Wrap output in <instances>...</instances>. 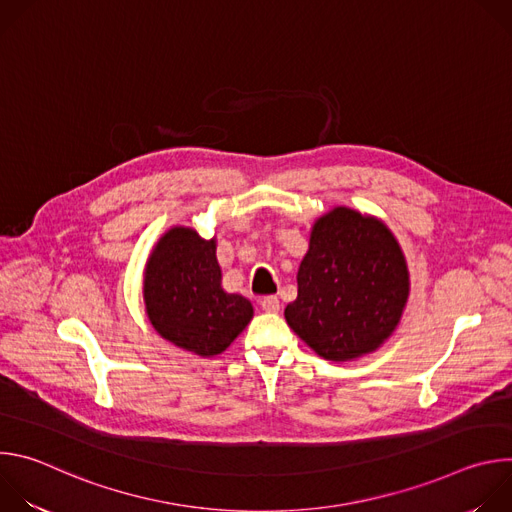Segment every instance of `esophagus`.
Here are the masks:
<instances>
[{"instance_id":"1","label":"esophagus","mask_w":512,"mask_h":512,"mask_svg":"<svg viewBox=\"0 0 512 512\" xmlns=\"http://www.w3.org/2000/svg\"><path fill=\"white\" fill-rule=\"evenodd\" d=\"M261 310L263 312H269V314H277L279 312V300L277 296H265L261 300Z\"/></svg>"}]
</instances>
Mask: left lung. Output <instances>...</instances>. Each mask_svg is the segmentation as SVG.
<instances>
[{"label": "left lung", "instance_id": "8db88e82", "mask_svg": "<svg viewBox=\"0 0 512 512\" xmlns=\"http://www.w3.org/2000/svg\"><path fill=\"white\" fill-rule=\"evenodd\" d=\"M409 298L403 251L379 218L336 206L312 227L285 320L326 360L375 352L397 328Z\"/></svg>", "mask_w": 512, "mask_h": 512}]
</instances>
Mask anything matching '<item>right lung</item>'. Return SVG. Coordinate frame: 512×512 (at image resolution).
I'll return each mask as SVG.
<instances>
[{"label":"right lung","mask_w":512,"mask_h":512,"mask_svg":"<svg viewBox=\"0 0 512 512\" xmlns=\"http://www.w3.org/2000/svg\"><path fill=\"white\" fill-rule=\"evenodd\" d=\"M216 241L194 229H170L152 251L143 275V300L156 332L198 356L221 354L253 318V306L227 294Z\"/></svg>","instance_id":"right-lung-1"}]
</instances>
